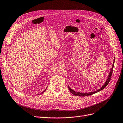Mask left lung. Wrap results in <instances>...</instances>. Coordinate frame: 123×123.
Returning a JSON list of instances; mask_svg holds the SVG:
<instances>
[{
	"mask_svg": "<svg viewBox=\"0 0 123 123\" xmlns=\"http://www.w3.org/2000/svg\"><path fill=\"white\" fill-rule=\"evenodd\" d=\"M114 62H115V59H114V62H113V66H112V68L111 69L110 72V73H109V76H108V79H107L106 82L104 84V85H103L100 89L98 90L97 91H95V92H90V93H80V92H75L74 91H73V90H72L69 87V86H68V88H69V90L70 92L72 94H73L74 95H75V96H82V97H84V96H90V95H93V94H95L96 93H97V92L101 91V90H102L103 89H104L107 86V85L110 82V81L111 79L112 74V73H113V70L114 65Z\"/></svg>",
	"mask_w": 123,
	"mask_h": 123,
	"instance_id": "obj_1",
	"label": "left lung"
}]
</instances>
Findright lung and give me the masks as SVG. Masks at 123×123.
Wrapping results in <instances>:
<instances>
[{
  "label": "right lung",
  "instance_id": "add662e5",
  "mask_svg": "<svg viewBox=\"0 0 123 123\" xmlns=\"http://www.w3.org/2000/svg\"><path fill=\"white\" fill-rule=\"evenodd\" d=\"M46 89H45V90H44V91H43V92H42V93H40V94H42V93H43V92H45V91H46Z\"/></svg>",
  "mask_w": 123,
  "mask_h": 123
}]
</instances>
